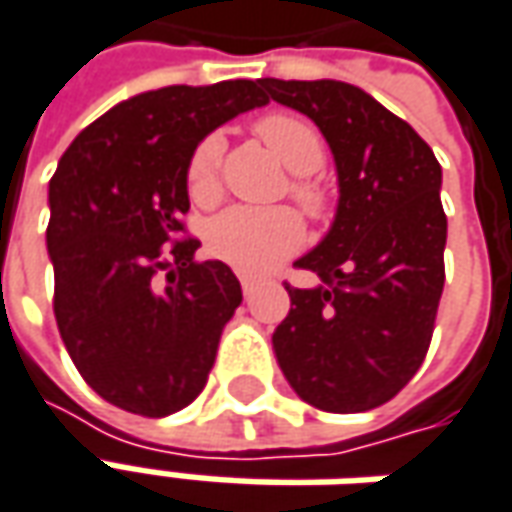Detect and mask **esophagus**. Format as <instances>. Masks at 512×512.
Masks as SVG:
<instances>
[{
    "instance_id": "1",
    "label": "esophagus",
    "mask_w": 512,
    "mask_h": 512,
    "mask_svg": "<svg viewBox=\"0 0 512 512\" xmlns=\"http://www.w3.org/2000/svg\"><path fill=\"white\" fill-rule=\"evenodd\" d=\"M257 283H260V280H255V277H249V274H240V286H243V294H246V297H249V294L257 289Z\"/></svg>"
}]
</instances>
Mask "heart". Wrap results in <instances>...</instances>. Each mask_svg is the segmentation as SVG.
<instances>
[{"label": "heart", "mask_w": 512, "mask_h": 512, "mask_svg": "<svg viewBox=\"0 0 512 512\" xmlns=\"http://www.w3.org/2000/svg\"><path fill=\"white\" fill-rule=\"evenodd\" d=\"M255 133L283 161V167L297 175L289 186L297 206L311 221L326 218V189L309 178L326 161V147L317 130L297 115L269 113L257 118ZM221 161V135H206L189 158L186 189L192 203L203 209L221 201ZM303 238H306L303 221L286 206H274V209L232 206L206 229L209 252L243 274L272 272L277 263H283L303 246Z\"/></svg>", "instance_id": "1"}]
</instances>
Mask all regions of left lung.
<instances>
[{
  "label": "left lung",
  "instance_id": "left-lung-1",
  "mask_svg": "<svg viewBox=\"0 0 512 512\" xmlns=\"http://www.w3.org/2000/svg\"><path fill=\"white\" fill-rule=\"evenodd\" d=\"M263 87L320 127L340 184L328 235L297 260L320 283L286 286L291 309L274 328V357L314 408L371 411L411 382L431 345L448 240L442 167L408 121L354 84Z\"/></svg>",
  "mask_w": 512,
  "mask_h": 512
}]
</instances>
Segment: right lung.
I'll list each match as a JSON object with an SVG mask.
<instances>
[{"label": "right lung", "instance_id": "right-lung-1", "mask_svg": "<svg viewBox=\"0 0 512 512\" xmlns=\"http://www.w3.org/2000/svg\"><path fill=\"white\" fill-rule=\"evenodd\" d=\"M263 104V79L141 93L84 127L50 178L59 334L115 408L175 414L206 385L243 291L226 263L195 260L201 240H175L186 167L215 127Z\"/></svg>", "mask_w": 512, "mask_h": 512}]
</instances>
